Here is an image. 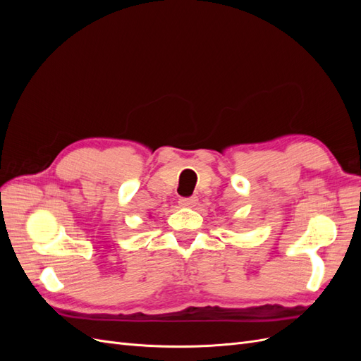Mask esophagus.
Returning <instances> with one entry per match:
<instances>
[{"label": "esophagus", "instance_id": "1", "mask_svg": "<svg viewBox=\"0 0 361 361\" xmlns=\"http://www.w3.org/2000/svg\"><path fill=\"white\" fill-rule=\"evenodd\" d=\"M197 202H199L197 197H183V199H179V204L183 206V207L195 206V204H197Z\"/></svg>", "mask_w": 361, "mask_h": 361}]
</instances>
